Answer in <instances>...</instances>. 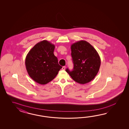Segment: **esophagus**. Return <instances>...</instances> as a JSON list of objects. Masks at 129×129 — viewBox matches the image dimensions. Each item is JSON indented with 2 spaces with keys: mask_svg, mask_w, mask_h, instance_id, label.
<instances>
[{
  "mask_svg": "<svg viewBox=\"0 0 129 129\" xmlns=\"http://www.w3.org/2000/svg\"><path fill=\"white\" fill-rule=\"evenodd\" d=\"M66 66H63V67H62V70H64L65 69H66Z\"/></svg>",
  "mask_w": 129,
  "mask_h": 129,
  "instance_id": "1",
  "label": "esophagus"
}]
</instances>
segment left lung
<instances>
[{
  "label": "left lung",
  "mask_w": 129,
  "mask_h": 129,
  "mask_svg": "<svg viewBox=\"0 0 129 129\" xmlns=\"http://www.w3.org/2000/svg\"><path fill=\"white\" fill-rule=\"evenodd\" d=\"M71 55L74 68L66 71L75 82L80 84L90 82L95 77L101 66L98 53L90 43L80 41L71 45Z\"/></svg>",
  "instance_id": "1"
}]
</instances>
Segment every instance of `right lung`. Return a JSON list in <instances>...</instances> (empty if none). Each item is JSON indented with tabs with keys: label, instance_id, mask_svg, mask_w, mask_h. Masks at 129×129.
<instances>
[{
	"label": "right lung",
	"instance_id": "add662e5",
	"mask_svg": "<svg viewBox=\"0 0 129 129\" xmlns=\"http://www.w3.org/2000/svg\"><path fill=\"white\" fill-rule=\"evenodd\" d=\"M55 45L47 40L40 41L28 52L25 66L29 77L44 85L52 81L62 68L53 52Z\"/></svg>",
	"mask_w": 129,
	"mask_h": 129
}]
</instances>
